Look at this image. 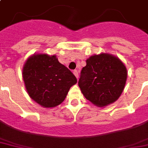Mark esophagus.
<instances>
[{"label":"esophagus","mask_w":148,"mask_h":148,"mask_svg":"<svg viewBox=\"0 0 148 148\" xmlns=\"http://www.w3.org/2000/svg\"><path fill=\"white\" fill-rule=\"evenodd\" d=\"M73 74L75 75L76 78L78 79V77H79V74H78V71L77 70H75V71H73Z\"/></svg>","instance_id":"34e87169"}]
</instances>
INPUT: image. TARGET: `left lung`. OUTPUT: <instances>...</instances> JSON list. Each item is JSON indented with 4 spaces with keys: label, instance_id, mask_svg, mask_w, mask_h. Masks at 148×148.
<instances>
[{
    "label": "left lung",
    "instance_id": "1",
    "mask_svg": "<svg viewBox=\"0 0 148 148\" xmlns=\"http://www.w3.org/2000/svg\"><path fill=\"white\" fill-rule=\"evenodd\" d=\"M78 81L81 92L99 108L113 103L125 89L128 72L120 58L108 53L94 54L86 59Z\"/></svg>",
    "mask_w": 148,
    "mask_h": 148
}]
</instances>
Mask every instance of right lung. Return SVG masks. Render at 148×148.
<instances>
[{
  "mask_svg": "<svg viewBox=\"0 0 148 148\" xmlns=\"http://www.w3.org/2000/svg\"><path fill=\"white\" fill-rule=\"evenodd\" d=\"M23 78L31 99L45 108L62 103L70 88L77 82L56 55L47 53L31 55L23 67Z\"/></svg>",
  "mask_w": 148,
  "mask_h": 148,
  "instance_id": "1",
  "label": "right lung"
}]
</instances>
